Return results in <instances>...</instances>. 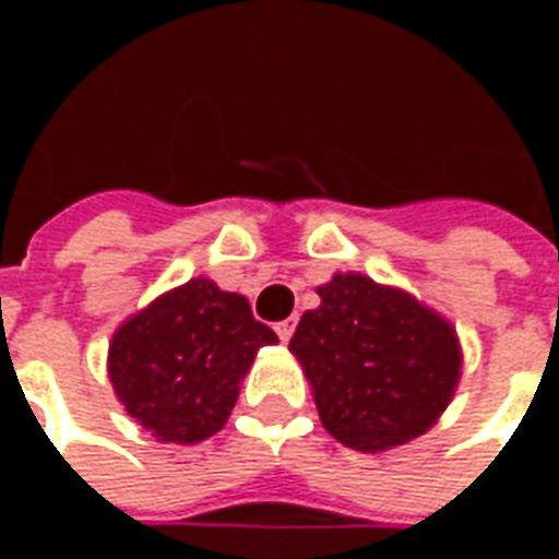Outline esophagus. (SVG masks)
<instances>
[{
    "instance_id": "34e87169",
    "label": "esophagus",
    "mask_w": 559,
    "mask_h": 559,
    "mask_svg": "<svg viewBox=\"0 0 559 559\" xmlns=\"http://www.w3.org/2000/svg\"><path fill=\"white\" fill-rule=\"evenodd\" d=\"M293 329H296V320H293V317H287V320L275 323V332H278V338L284 341V344L293 338Z\"/></svg>"
}]
</instances>
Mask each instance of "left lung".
I'll return each mask as SVG.
<instances>
[{"label": "left lung", "instance_id": "8db88e82", "mask_svg": "<svg viewBox=\"0 0 559 559\" xmlns=\"http://www.w3.org/2000/svg\"><path fill=\"white\" fill-rule=\"evenodd\" d=\"M290 338L314 389L320 421L338 443L383 452L440 419L461 377L449 320L399 287L347 272L317 287Z\"/></svg>", "mask_w": 559, "mask_h": 559}]
</instances>
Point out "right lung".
<instances>
[{
	"label": "right lung",
	"instance_id": "1",
	"mask_svg": "<svg viewBox=\"0 0 559 559\" xmlns=\"http://www.w3.org/2000/svg\"><path fill=\"white\" fill-rule=\"evenodd\" d=\"M275 341L245 296L191 278L116 329L107 371L131 419L191 445L224 428L257 350Z\"/></svg>",
	"mask_w": 559,
	"mask_h": 559
}]
</instances>
